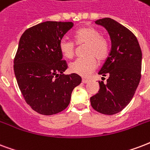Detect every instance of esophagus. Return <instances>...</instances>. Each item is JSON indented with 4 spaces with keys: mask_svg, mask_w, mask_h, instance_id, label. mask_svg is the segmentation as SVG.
<instances>
[{
    "mask_svg": "<svg viewBox=\"0 0 150 150\" xmlns=\"http://www.w3.org/2000/svg\"><path fill=\"white\" fill-rule=\"evenodd\" d=\"M88 81H89V80H88V79H82V82H83L84 84H87V83Z\"/></svg>",
    "mask_w": 150,
    "mask_h": 150,
    "instance_id": "34e87169",
    "label": "esophagus"
}]
</instances>
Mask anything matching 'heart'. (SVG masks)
Segmentation results:
<instances>
[{
  "label": "heart",
  "instance_id": "1",
  "mask_svg": "<svg viewBox=\"0 0 150 150\" xmlns=\"http://www.w3.org/2000/svg\"><path fill=\"white\" fill-rule=\"evenodd\" d=\"M74 39L76 45H86L84 48L85 58H78L69 64V70L74 74L81 76H88L97 67L99 61L105 60L109 53L108 40L100 35V32L93 27H84L74 34ZM59 50L66 58H74L75 46L74 42L62 39L59 42Z\"/></svg>",
  "mask_w": 150,
  "mask_h": 150
}]
</instances>
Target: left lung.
I'll return each mask as SVG.
<instances>
[{
    "instance_id": "left-lung-1",
    "label": "left lung",
    "mask_w": 150,
    "mask_h": 150,
    "mask_svg": "<svg viewBox=\"0 0 150 150\" xmlns=\"http://www.w3.org/2000/svg\"><path fill=\"white\" fill-rule=\"evenodd\" d=\"M108 31L111 42L109 56L98 74L109 75L107 83L100 81L98 93L90 98L94 110L103 115H115L132 100L141 79L142 50L131 31L111 18L96 20ZM104 78V77H102Z\"/></svg>"
}]
</instances>
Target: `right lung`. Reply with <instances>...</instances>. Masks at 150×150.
Wrapping results in <instances>:
<instances>
[{
    "label": "right lung",
    "mask_w": 150,
    "mask_h": 150,
    "mask_svg": "<svg viewBox=\"0 0 150 150\" xmlns=\"http://www.w3.org/2000/svg\"><path fill=\"white\" fill-rule=\"evenodd\" d=\"M73 27L72 22L46 21L27 29L20 37L14 59L16 78L27 103L41 115L65 110L73 90L81 82L77 74H63L68 66L59 42Z\"/></svg>",
    "instance_id": "add662e5"
}]
</instances>
